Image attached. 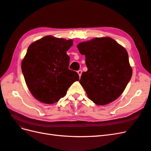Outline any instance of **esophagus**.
<instances>
[{
  "instance_id": "esophagus-1",
  "label": "esophagus",
  "mask_w": 151,
  "mask_h": 151,
  "mask_svg": "<svg viewBox=\"0 0 151 151\" xmlns=\"http://www.w3.org/2000/svg\"><path fill=\"white\" fill-rule=\"evenodd\" d=\"M78 73L79 77L81 76V74H82V70H79L78 71Z\"/></svg>"
}]
</instances>
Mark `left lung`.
I'll return each mask as SVG.
<instances>
[{"mask_svg":"<svg viewBox=\"0 0 151 151\" xmlns=\"http://www.w3.org/2000/svg\"><path fill=\"white\" fill-rule=\"evenodd\" d=\"M77 47L85 56L86 72L79 83L91 101L106 105L122 93L132 76L127 50L109 37L95 38L79 43Z\"/></svg>","mask_w":151,"mask_h":151,"instance_id":"obj_1","label":"left lung"}]
</instances>
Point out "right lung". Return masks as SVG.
<instances>
[{"label": "right lung", "mask_w": 151, "mask_h": 151, "mask_svg": "<svg viewBox=\"0 0 151 151\" xmlns=\"http://www.w3.org/2000/svg\"><path fill=\"white\" fill-rule=\"evenodd\" d=\"M72 43V40L47 36L29 46L21 68L29 91L38 101L54 104L79 81L78 73L68 68L67 51Z\"/></svg>", "instance_id": "obj_1"}]
</instances>
